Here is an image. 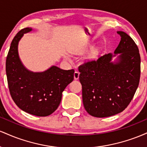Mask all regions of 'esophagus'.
I'll return each mask as SVG.
<instances>
[{
	"instance_id": "1",
	"label": "esophagus",
	"mask_w": 147,
	"mask_h": 147,
	"mask_svg": "<svg viewBox=\"0 0 147 147\" xmlns=\"http://www.w3.org/2000/svg\"><path fill=\"white\" fill-rule=\"evenodd\" d=\"M79 77V72L78 71H75V73H74V79L75 80H77Z\"/></svg>"
}]
</instances>
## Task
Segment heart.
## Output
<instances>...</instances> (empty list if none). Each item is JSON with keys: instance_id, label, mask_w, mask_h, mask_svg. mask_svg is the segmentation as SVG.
<instances>
[{"instance_id": "b5f03b06", "label": "heart", "mask_w": 147, "mask_h": 147, "mask_svg": "<svg viewBox=\"0 0 147 147\" xmlns=\"http://www.w3.org/2000/svg\"><path fill=\"white\" fill-rule=\"evenodd\" d=\"M97 52L96 51V50H94V51L91 52V57H95L97 56Z\"/></svg>"}]
</instances>
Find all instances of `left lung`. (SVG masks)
Returning a JSON list of instances; mask_svg holds the SVG:
<instances>
[{"mask_svg": "<svg viewBox=\"0 0 147 147\" xmlns=\"http://www.w3.org/2000/svg\"><path fill=\"white\" fill-rule=\"evenodd\" d=\"M121 41L115 54L119 61L111 62L113 55H104L79 66V81L86 111L96 117H106L122 112L133 98L140 78V55L133 38L117 32Z\"/></svg>", "mask_w": 147, "mask_h": 147, "instance_id": "obj_1", "label": "left lung"}]
</instances>
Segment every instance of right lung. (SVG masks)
I'll list each match as a JSON object with an SVG mask.
<instances>
[{
	"label": "right lung",
	"mask_w": 147,
	"mask_h": 147,
	"mask_svg": "<svg viewBox=\"0 0 147 147\" xmlns=\"http://www.w3.org/2000/svg\"><path fill=\"white\" fill-rule=\"evenodd\" d=\"M22 29L13 38L6 59V75L10 95L15 104L25 112L39 117L51 115L61 100L62 92L74 79L75 70L52 66L43 72H32L21 63L18 43L24 33Z\"/></svg>",
	"instance_id": "right-lung-1"
}]
</instances>
